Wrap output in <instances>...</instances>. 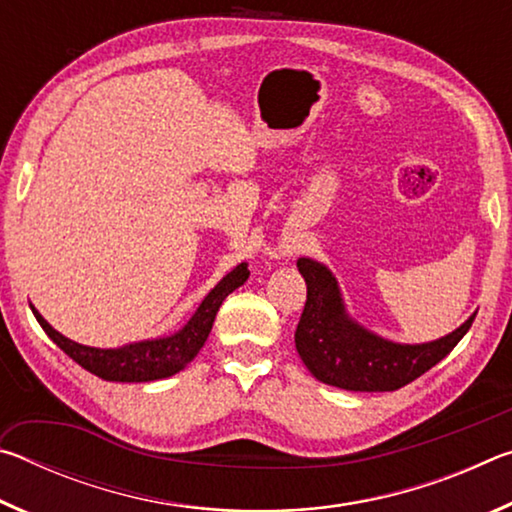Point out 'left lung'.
Wrapping results in <instances>:
<instances>
[{"label":"left lung","instance_id":"8db88e82","mask_svg":"<svg viewBox=\"0 0 512 512\" xmlns=\"http://www.w3.org/2000/svg\"><path fill=\"white\" fill-rule=\"evenodd\" d=\"M307 302L296 327V348L311 375L343 391H397L424 375L456 348L472 327L470 316L456 332L422 345H402L370 334L348 318L334 275L314 259L300 257Z\"/></svg>","mask_w":512,"mask_h":512}]
</instances>
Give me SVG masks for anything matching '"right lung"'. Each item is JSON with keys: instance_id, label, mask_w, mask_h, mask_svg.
Returning <instances> with one entry per match:
<instances>
[{"instance_id": "obj_1", "label": "right lung", "mask_w": 512, "mask_h": 512, "mask_svg": "<svg viewBox=\"0 0 512 512\" xmlns=\"http://www.w3.org/2000/svg\"><path fill=\"white\" fill-rule=\"evenodd\" d=\"M248 273V266L239 264L235 271L225 275L223 280L207 293L192 320H189L178 334L164 336V339L155 341L131 343L117 350L88 348V345L69 341L63 334H58L36 309H31L49 339L54 341L69 359H74L81 368L92 372V375L106 381H155L176 375V372L183 370L187 363L196 357L198 350L205 345L207 336H210L214 316L216 311H219L221 302L228 298V293H232L248 280Z\"/></svg>"}]
</instances>
